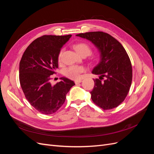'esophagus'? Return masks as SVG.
I'll use <instances>...</instances> for the list:
<instances>
[{
  "instance_id": "1",
  "label": "esophagus",
  "mask_w": 154,
  "mask_h": 154,
  "mask_svg": "<svg viewBox=\"0 0 154 154\" xmlns=\"http://www.w3.org/2000/svg\"><path fill=\"white\" fill-rule=\"evenodd\" d=\"M82 80H75L74 81V83H75V84H78V83H81L82 82Z\"/></svg>"
}]
</instances>
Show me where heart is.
<instances>
[{
	"label": "heart",
	"mask_w": 154,
	"mask_h": 154,
	"mask_svg": "<svg viewBox=\"0 0 154 154\" xmlns=\"http://www.w3.org/2000/svg\"><path fill=\"white\" fill-rule=\"evenodd\" d=\"M74 49L76 52L82 56H88L91 54L92 49L91 46L85 42H80L73 45ZM62 50H60L58 55V62H61ZM85 71V67L83 66H71L65 69V76L72 80H78L81 77V74Z\"/></svg>",
	"instance_id": "b5f03b06"
}]
</instances>
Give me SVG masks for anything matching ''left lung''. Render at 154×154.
<instances>
[{"mask_svg":"<svg viewBox=\"0 0 154 154\" xmlns=\"http://www.w3.org/2000/svg\"><path fill=\"white\" fill-rule=\"evenodd\" d=\"M76 36L90 40L100 53V61L92 71L100 75L94 80L91 92L92 101L103 110L116 108L126 98L132 83V64L127 51L119 42L104 32Z\"/></svg>","mask_w":154,"mask_h":154,"instance_id":"obj_1","label":"left lung"}]
</instances>
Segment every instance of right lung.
<instances>
[{"label": "right lung", "mask_w": 154, "mask_h": 154, "mask_svg": "<svg viewBox=\"0 0 154 154\" xmlns=\"http://www.w3.org/2000/svg\"><path fill=\"white\" fill-rule=\"evenodd\" d=\"M71 36L44 35L31 42L22 55L19 65L22 89L31 105L42 114L57 112L75 85L67 78H61L62 81L53 86L50 82L58 68L60 51Z\"/></svg>", "instance_id": "add662e5"}]
</instances>
